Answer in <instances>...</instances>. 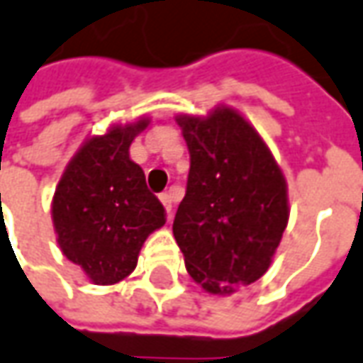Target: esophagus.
<instances>
[{"label": "esophagus", "instance_id": "esophagus-1", "mask_svg": "<svg viewBox=\"0 0 363 363\" xmlns=\"http://www.w3.org/2000/svg\"><path fill=\"white\" fill-rule=\"evenodd\" d=\"M161 202H162V206H164V211L171 214L172 213V196L169 194V192H162Z\"/></svg>", "mask_w": 363, "mask_h": 363}]
</instances>
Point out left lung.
Segmentation results:
<instances>
[{"label":"left lung","instance_id":"1","mask_svg":"<svg viewBox=\"0 0 363 363\" xmlns=\"http://www.w3.org/2000/svg\"><path fill=\"white\" fill-rule=\"evenodd\" d=\"M191 155L172 234L191 278L226 296L266 274L288 224V184L264 139L238 111L177 115Z\"/></svg>","mask_w":363,"mask_h":363}]
</instances>
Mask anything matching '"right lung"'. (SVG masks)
Listing matches in <instances>:
<instances>
[{"mask_svg":"<svg viewBox=\"0 0 363 363\" xmlns=\"http://www.w3.org/2000/svg\"><path fill=\"white\" fill-rule=\"evenodd\" d=\"M149 117L89 137L59 179L51 218L63 256L93 284L111 286L135 270L147 236L164 224V208L147 189L129 147Z\"/></svg>","mask_w":363,"mask_h":363,"instance_id":"right-lung-1","label":"right lung"}]
</instances>
